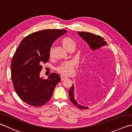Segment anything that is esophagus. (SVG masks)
<instances>
[{"label": "esophagus", "mask_w": 132, "mask_h": 132, "mask_svg": "<svg viewBox=\"0 0 132 132\" xmlns=\"http://www.w3.org/2000/svg\"><path fill=\"white\" fill-rule=\"evenodd\" d=\"M67 78H67V77H64V76H61V81H63V80L66 79H67Z\"/></svg>", "instance_id": "1"}]
</instances>
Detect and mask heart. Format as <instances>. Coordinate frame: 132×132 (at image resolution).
Segmentation results:
<instances>
[{
    "label": "heart",
    "mask_w": 132,
    "mask_h": 132,
    "mask_svg": "<svg viewBox=\"0 0 132 132\" xmlns=\"http://www.w3.org/2000/svg\"><path fill=\"white\" fill-rule=\"evenodd\" d=\"M62 43L64 47L67 50H69L73 47H76V42L75 40L70 37H64L62 40ZM53 55V48H51L49 51V55L51 56ZM74 68V63L71 62H63L57 68V70L59 73L64 75V76H68L70 75L73 71Z\"/></svg>",
    "instance_id": "heart-1"
}]
</instances>
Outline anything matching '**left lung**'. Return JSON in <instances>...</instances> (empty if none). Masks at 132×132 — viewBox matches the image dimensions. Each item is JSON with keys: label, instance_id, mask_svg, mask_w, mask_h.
<instances>
[{"label": "left lung", "instance_id": "1", "mask_svg": "<svg viewBox=\"0 0 132 132\" xmlns=\"http://www.w3.org/2000/svg\"><path fill=\"white\" fill-rule=\"evenodd\" d=\"M77 33H78L79 36L81 37L82 39H84L87 43L90 48L92 51L97 50L98 49H100L101 47H103V46H108V44L104 40V38L99 35H95L93 34L87 32H78ZM74 90L75 87L73 84L69 92L70 100L71 102L74 105H76L77 108L81 109H86L88 108L79 104L76 99L75 98Z\"/></svg>", "mask_w": 132, "mask_h": 132}]
</instances>
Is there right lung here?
I'll return each instance as SVG.
<instances>
[{
  "label": "right lung",
  "mask_w": 132,
  "mask_h": 132,
  "mask_svg": "<svg viewBox=\"0 0 132 132\" xmlns=\"http://www.w3.org/2000/svg\"><path fill=\"white\" fill-rule=\"evenodd\" d=\"M66 32L58 29L39 31L27 35L18 46L11 61V78L15 92L24 102L38 107L50 100L61 78L56 73L47 79L40 78L42 64L48 61L53 43Z\"/></svg>",
  "instance_id": "obj_1"
}]
</instances>
